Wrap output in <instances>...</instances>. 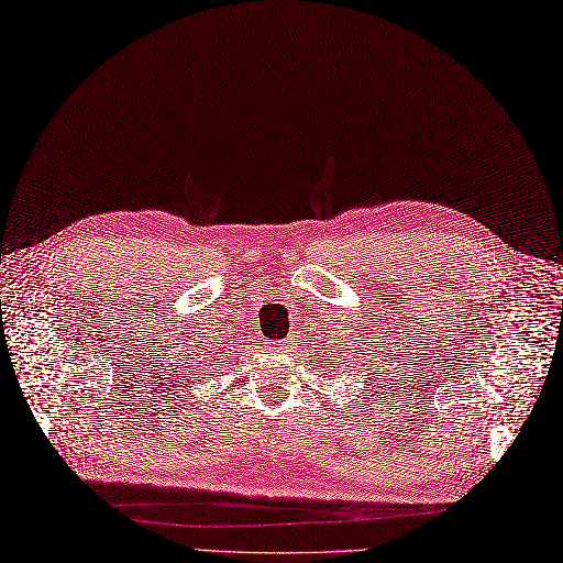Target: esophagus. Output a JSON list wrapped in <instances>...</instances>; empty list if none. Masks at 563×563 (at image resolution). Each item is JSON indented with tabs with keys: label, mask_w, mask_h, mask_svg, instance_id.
I'll return each instance as SVG.
<instances>
[{
	"label": "esophagus",
	"mask_w": 563,
	"mask_h": 563,
	"mask_svg": "<svg viewBox=\"0 0 563 563\" xmlns=\"http://www.w3.org/2000/svg\"><path fill=\"white\" fill-rule=\"evenodd\" d=\"M287 347H289L287 341H276V343H271L268 350H271V352H287Z\"/></svg>",
	"instance_id": "esophagus-1"
}]
</instances>
